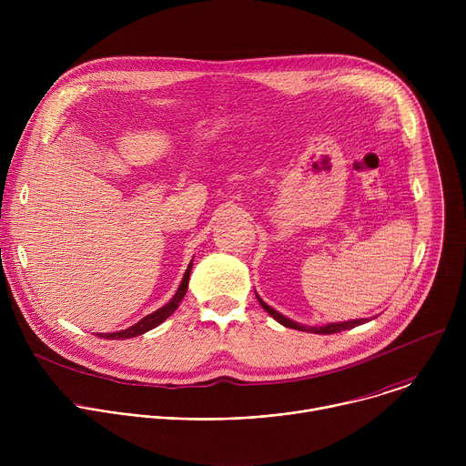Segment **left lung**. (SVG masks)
I'll return each instance as SVG.
<instances>
[{"label": "left lung", "instance_id": "obj_1", "mask_svg": "<svg viewBox=\"0 0 466 466\" xmlns=\"http://www.w3.org/2000/svg\"><path fill=\"white\" fill-rule=\"evenodd\" d=\"M256 299L258 302L261 304V308L268 311L277 322H280L282 326L286 328H293V329H300V331H311V334H338V331H343V329H350V328H356L360 324H365L372 319H376L378 315L374 317H363V319H349V320H338V322H328V324H320V326H308V324H302L295 319H289L288 315L280 313L279 309H275L273 306H269L268 302H265L258 293H256Z\"/></svg>", "mask_w": 466, "mask_h": 466}]
</instances>
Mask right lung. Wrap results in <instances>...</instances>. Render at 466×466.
Masks as SVG:
<instances>
[{
    "label": "right lung",
    "mask_w": 466,
    "mask_h": 466,
    "mask_svg": "<svg viewBox=\"0 0 466 466\" xmlns=\"http://www.w3.org/2000/svg\"><path fill=\"white\" fill-rule=\"evenodd\" d=\"M191 261H193V259H191ZM189 273H191V263H189V268H187V271H186V275H184V279H182V284H180L177 295H175L164 308H160V309H157L155 313L144 317L140 322H137L135 326H130V328H127V329H123V331H116V334H99V336L105 338V339H130V338H138V336L146 334V331H149V329L157 328L158 324H162V322L178 308V302L184 299V295H186V291H187Z\"/></svg>",
    "instance_id": "1"
}]
</instances>
